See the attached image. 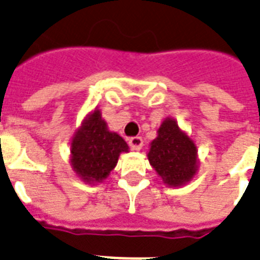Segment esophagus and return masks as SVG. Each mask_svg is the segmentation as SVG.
Here are the masks:
<instances>
[{
    "instance_id": "1",
    "label": "esophagus",
    "mask_w": 260,
    "mask_h": 260,
    "mask_svg": "<svg viewBox=\"0 0 260 260\" xmlns=\"http://www.w3.org/2000/svg\"><path fill=\"white\" fill-rule=\"evenodd\" d=\"M128 145H130V148L133 150H141L142 146H144V140L141 138V137H132L130 140H128Z\"/></svg>"
}]
</instances>
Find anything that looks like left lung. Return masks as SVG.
Here are the masks:
<instances>
[{
    "mask_svg": "<svg viewBox=\"0 0 260 260\" xmlns=\"http://www.w3.org/2000/svg\"><path fill=\"white\" fill-rule=\"evenodd\" d=\"M194 141L182 132L172 118H167L150 142L148 158L162 182L179 187L190 182L198 170V156Z\"/></svg>",
    "mask_w": 260,
    "mask_h": 260,
    "instance_id": "1",
    "label": "left lung"
}]
</instances>
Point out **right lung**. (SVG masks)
Listing matches in <instances>:
<instances>
[{
    "instance_id": "right-lung-1",
    "label": "right lung",
    "mask_w": 260,
    "mask_h": 260,
    "mask_svg": "<svg viewBox=\"0 0 260 260\" xmlns=\"http://www.w3.org/2000/svg\"><path fill=\"white\" fill-rule=\"evenodd\" d=\"M122 152H128L126 141L110 132L100 111L94 110L72 138L70 162L84 182L93 184L107 178Z\"/></svg>"
}]
</instances>
